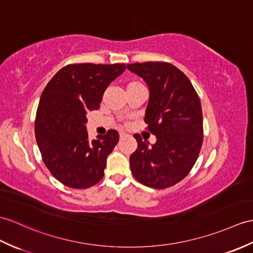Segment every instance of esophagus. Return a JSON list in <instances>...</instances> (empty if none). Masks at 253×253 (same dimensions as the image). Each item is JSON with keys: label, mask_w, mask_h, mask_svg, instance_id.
<instances>
[{"label": "esophagus", "mask_w": 253, "mask_h": 253, "mask_svg": "<svg viewBox=\"0 0 253 253\" xmlns=\"http://www.w3.org/2000/svg\"><path fill=\"white\" fill-rule=\"evenodd\" d=\"M126 136H127V133H126V132H124V131H121V132H120V138H121V139L125 138Z\"/></svg>", "instance_id": "obj_1"}]
</instances>
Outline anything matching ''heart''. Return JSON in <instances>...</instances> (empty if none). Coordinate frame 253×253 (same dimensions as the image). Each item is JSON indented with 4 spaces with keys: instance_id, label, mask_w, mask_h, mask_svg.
Returning <instances> with one entry per match:
<instances>
[{
    "instance_id": "obj_1",
    "label": "heart",
    "mask_w": 253,
    "mask_h": 253,
    "mask_svg": "<svg viewBox=\"0 0 253 253\" xmlns=\"http://www.w3.org/2000/svg\"><path fill=\"white\" fill-rule=\"evenodd\" d=\"M137 86H141V84H139L138 82H130V83L127 84V90L130 89V88H133V87H137Z\"/></svg>"
}]
</instances>
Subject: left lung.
<instances>
[{
  "instance_id": "8db88e82",
  "label": "left lung",
  "mask_w": 253,
  "mask_h": 253,
  "mask_svg": "<svg viewBox=\"0 0 253 253\" xmlns=\"http://www.w3.org/2000/svg\"><path fill=\"white\" fill-rule=\"evenodd\" d=\"M149 87L144 122L155 134L150 145L133 134L138 148L129 157L130 169L140 183L166 189L191 171L203 144V113L197 92L187 76L167 62L127 64Z\"/></svg>"
}]
</instances>
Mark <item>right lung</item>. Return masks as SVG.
Wrapping results in <instances>:
<instances>
[{
    "label": "right lung",
    "instance_id": "1",
    "mask_svg": "<svg viewBox=\"0 0 253 253\" xmlns=\"http://www.w3.org/2000/svg\"><path fill=\"white\" fill-rule=\"evenodd\" d=\"M126 70L124 63L69 64L59 70L40 98L34 131L50 173L72 189H87L102 179L119 132L89 140L87 113L98 110L108 86Z\"/></svg>",
    "mask_w": 253,
    "mask_h": 253
}]
</instances>
